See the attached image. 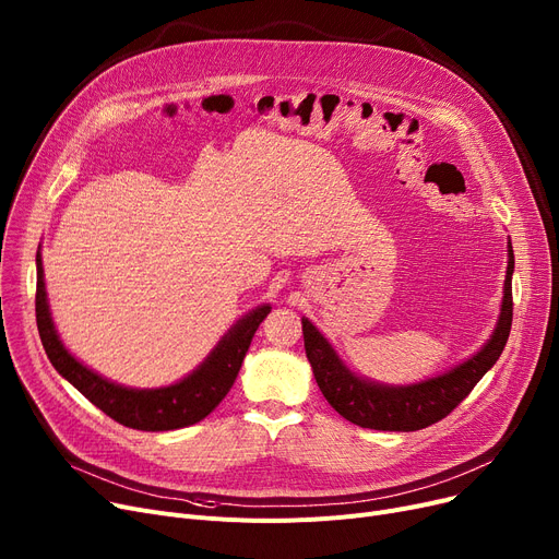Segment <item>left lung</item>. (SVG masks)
Listing matches in <instances>:
<instances>
[{"mask_svg":"<svg viewBox=\"0 0 559 559\" xmlns=\"http://www.w3.org/2000/svg\"><path fill=\"white\" fill-rule=\"evenodd\" d=\"M512 274L514 251L508 242V272L503 283V301L489 340L472 358L451 367L444 373L409 385H388L358 376L337 356L333 344L324 337L308 317H301L306 356L314 380L337 413L360 428L371 430H421L444 419L478 380L501 358L512 329Z\"/></svg>","mask_w":559,"mask_h":559,"instance_id":"8db88e82","label":"left lung"}]
</instances>
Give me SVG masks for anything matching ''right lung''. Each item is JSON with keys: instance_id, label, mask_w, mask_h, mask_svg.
Here are the masks:
<instances>
[{"instance_id": "1", "label": "right lung", "mask_w": 559, "mask_h": 559, "mask_svg": "<svg viewBox=\"0 0 559 559\" xmlns=\"http://www.w3.org/2000/svg\"><path fill=\"white\" fill-rule=\"evenodd\" d=\"M36 321L49 362L70 385H74L87 401L95 403L102 413H106L117 424L135 430H176L209 417L233 388L260 321L272 310L270 304H260L242 314L222 335L203 362L181 380L165 388L140 390L112 383V380L85 367L70 354L53 326L40 251L36 253Z\"/></svg>"}]
</instances>
